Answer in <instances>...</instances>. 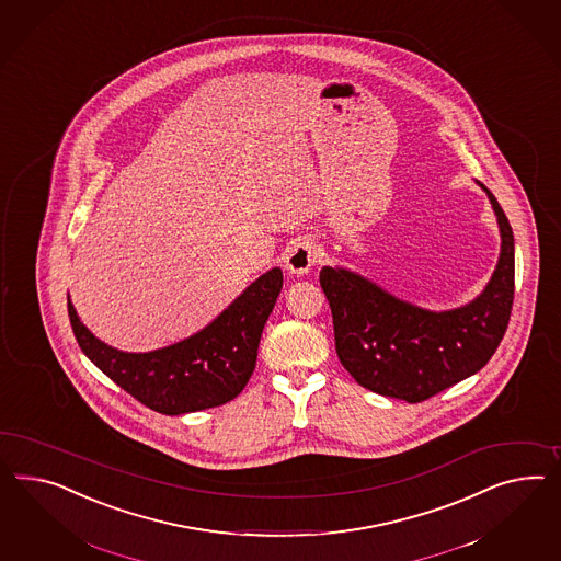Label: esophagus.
<instances>
[{
    "label": "esophagus",
    "mask_w": 561,
    "mask_h": 561,
    "mask_svg": "<svg viewBox=\"0 0 561 561\" xmlns=\"http://www.w3.org/2000/svg\"><path fill=\"white\" fill-rule=\"evenodd\" d=\"M319 259V249L310 239H298L291 242L286 253V270L294 275L310 272Z\"/></svg>",
    "instance_id": "34e87169"
}]
</instances>
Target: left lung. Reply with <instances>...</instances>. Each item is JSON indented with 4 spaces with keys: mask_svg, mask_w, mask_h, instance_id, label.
I'll return each instance as SVG.
<instances>
[{
    "mask_svg": "<svg viewBox=\"0 0 561 561\" xmlns=\"http://www.w3.org/2000/svg\"><path fill=\"white\" fill-rule=\"evenodd\" d=\"M480 187L499 220L500 257L484 291L470 304L433 312L396 298L359 273L320 270L339 362L359 386L423 402L480 371L499 348L515 300V237L496 197L484 183Z\"/></svg>",
    "mask_w": 561,
    "mask_h": 561,
    "instance_id": "1",
    "label": "left lung"
}]
</instances>
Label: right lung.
<instances>
[{
    "label": "right lung",
    "mask_w": 561,
    "mask_h": 561,
    "mask_svg": "<svg viewBox=\"0 0 561 561\" xmlns=\"http://www.w3.org/2000/svg\"><path fill=\"white\" fill-rule=\"evenodd\" d=\"M282 286V270L273 267L199 333L149 353H126L102 343L79 320L69 298L67 306L77 343L91 364L140 404L178 416L227 404L241 394Z\"/></svg>",
    "instance_id": "right-lung-1"
}]
</instances>
